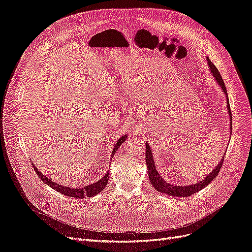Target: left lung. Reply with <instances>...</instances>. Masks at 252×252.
<instances>
[{"mask_svg": "<svg viewBox=\"0 0 252 252\" xmlns=\"http://www.w3.org/2000/svg\"><path fill=\"white\" fill-rule=\"evenodd\" d=\"M207 61H208V65L210 71L212 73V76L215 79V81L217 82L218 85L220 86V88L222 89V91L224 92L225 97H226V107H227V113L229 116V134H231V112H230V107H229V101H228V95H227V91L224 85V82L222 80V77L220 76V72L218 71V69L216 68L215 65H214L211 60L207 57ZM146 151H145V160H146V164H147V172H148V178H150L151 184L153 187L158 191L161 193H165L167 195H170V196H179V197H189L190 195L196 193L198 191H200L201 189H203L207 186L216 178L218 175L223 161H224V154H223L220 162L218 163V165L214 168L208 175L204 176V178L197 182L196 184H192V185H172L167 183L162 176L158 172L156 165L154 162V158H153V152H152V147L150 146V144L146 143Z\"/></svg>", "mask_w": 252, "mask_h": 252, "instance_id": "obj_1", "label": "left lung"}]
</instances>
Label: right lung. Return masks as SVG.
Returning a JSON list of instances; mask_svg holds the SVG:
<instances>
[{"instance_id":"add662e5","label":"right lung","mask_w":252,"mask_h":252,"mask_svg":"<svg viewBox=\"0 0 252 252\" xmlns=\"http://www.w3.org/2000/svg\"><path fill=\"white\" fill-rule=\"evenodd\" d=\"M126 138H127V136L126 134V135L121 136L118 139L117 142L114 145L113 151H112L111 160H112V158L114 157L116 151L120 147V145L126 140ZM32 165L34 167L35 172L37 173V175L39 176L40 180H42V182H44L52 189L56 190L57 192H60L64 195H66V196H68V197H76V198H81L82 199V198H85V197L95 196L96 194L101 192L102 189L106 187L107 184H108V180H109V171H107V173L104 176H102L100 180H98L97 182L93 183V184H90L88 186H84L83 188H71V187H67V186H65V187H64V186L59 185V184L55 183V182L51 181L50 179L46 178V176H44L38 169H37V167L34 164H32Z\"/></svg>"}]
</instances>
